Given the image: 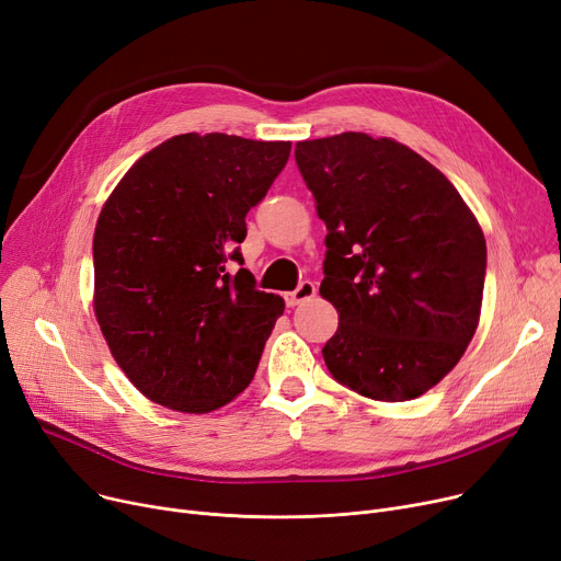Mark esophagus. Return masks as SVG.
<instances>
[{
    "label": "esophagus",
    "mask_w": 561,
    "mask_h": 561,
    "mask_svg": "<svg viewBox=\"0 0 561 561\" xmlns=\"http://www.w3.org/2000/svg\"><path fill=\"white\" fill-rule=\"evenodd\" d=\"M314 295H317V285L312 280H301L297 285V289L289 291V295H287V306H299V304L312 299Z\"/></svg>",
    "instance_id": "esophagus-1"
}]
</instances>
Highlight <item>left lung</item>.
I'll return each mask as SVG.
<instances>
[{"instance_id":"obj_1","label":"left lung","mask_w":561,"mask_h":561,"mask_svg":"<svg viewBox=\"0 0 561 561\" xmlns=\"http://www.w3.org/2000/svg\"><path fill=\"white\" fill-rule=\"evenodd\" d=\"M297 167L327 224L319 295L340 324L331 377L379 402H409L455 367L482 310L486 242L436 167L363 131L299 141Z\"/></svg>"}]
</instances>
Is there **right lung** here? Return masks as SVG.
Masks as SVG:
<instances>
[{
	"label": "right lung",
	"instance_id": "1",
	"mask_svg": "<svg viewBox=\"0 0 561 561\" xmlns=\"http://www.w3.org/2000/svg\"><path fill=\"white\" fill-rule=\"evenodd\" d=\"M289 141L180 135L146 152L93 234L95 317L154 404L209 413L242 392L285 301L255 289L239 244L247 215L285 169Z\"/></svg>",
	"mask_w": 561,
	"mask_h": 561
}]
</instances>
